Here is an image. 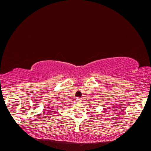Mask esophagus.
<instances>
[{"mask_svg":"<svg viewBox=\"0 0 151 151\" xmlns=\"http://www.w3.org/2000/svg\"><path fill=\"white\" fill-rule=\"evenodd\" d=\"M76 102L78 103H80L82 102V99L81 98H76Z\"/></svg>","mask_w":151,"mask_h":151,"instance_id":"1","label":"esophagus"}]
</instances>
